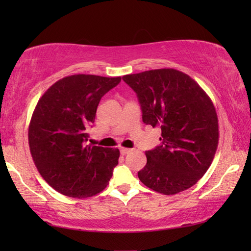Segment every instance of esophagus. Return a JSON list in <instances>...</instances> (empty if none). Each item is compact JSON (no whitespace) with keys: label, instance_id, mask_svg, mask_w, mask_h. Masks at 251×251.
<instances>
[{"label":"esophagus","instance_id":"esophagus-1","mask_svg":"<svg viewBox=\"0 0 251 251\" xmlns=\"http://www.w3.org/2000/svg\"><path fill=\"white\" fill-rule=\"evenodd\" d=\"M121 154L122 155H126V154H128L129 151H131V150L130 148H125V147H121Z\"/></svg>","mask_w":251,"mask_h":251}]
</instances>
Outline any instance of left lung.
I'll return each instance as SVG.
<instances>
[{
	"mask_svg": "<svg viewBox=\"0 0 251 251\" xmlns=\"http://www.w3.org/2000/svg\"><path fill=\"white\" fill-rule=\"evenodd\" d=\"M123 80L137 94L143 122L161 129V144L146 151L139 180L164 195L190 188L205 175L218 146V117L210 97L174 69L125 75Z\"/></svg>",
	"mask_w": 251,
	"mask_h": 251,
	"instance_id": "8db88e82",
	"label": "left lung"
}]
</instances>
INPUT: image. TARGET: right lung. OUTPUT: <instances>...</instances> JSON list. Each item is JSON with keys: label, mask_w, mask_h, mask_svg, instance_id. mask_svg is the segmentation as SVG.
<instances>
[{"label": "right lung", "mask_w": 251, "mask_h": 251, "mask_svg": "<svg viewBox=\"0 0 251 251\" xmlns=\"http://www.w3.org/2000/svg\"><path fill=\"white\" fill-rule=\"evenodd\" d=\"M121 77L75 74L57 80L37 101L28 126V145L37 171L62 195L95 196L118 164L117 148L86 145L100 100Z\"/></svg>", "instance_id": "right-lung-1"}]
</instances>
